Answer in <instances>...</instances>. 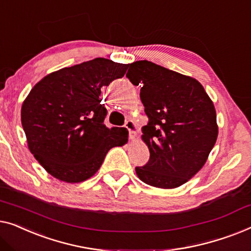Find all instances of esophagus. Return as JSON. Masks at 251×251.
<instances>
[{"instance_id": "1", "label": "esophagus", "mask_w": 251, "mask_h": 251, "mask_svg": "<svg viewBox=\"0 0 251 251\" xmlns=\"http://www.w3.org/2000/svg\"><path fill=\"white\" fill-rule=\"evenodd\" d=\"M125 127L127 129H128V132H129V139H134V135H135V133H136V125H135V123H134L133 121H127L126 123H125Z\"/></svg>"}]
</instances>
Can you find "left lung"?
Masks as SVG:
<instances>
[{
	"label": "left lung",
	"instance_id": "left-lung-1",
	"mask_svg": "<svg viewBox=\"0 0 251 251\" xmlns=\"http://www.w3.org/2000/svg\"><path fill=\"white\" fill-rule=\"evenodd\" d=\"M127 78L141 84L140 98L148 116L142 140L150 159L135 172L141 181L175 189L192 178L216 143V110L203 86L190 76L156 63H130Z\"/></svg>",
	"mask_w": 251,
	"mask_h": 251
}]
</instances>
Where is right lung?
<instances>
[{
    "label": "right lung",
    "mask_w": 251,
    "mask_h": 251,
    "mask_svg": "<svg viewBox=\"0 0 251 251\" xmlns=\"http://www.w3.org/2000/svg\"><path fill=\"white\" fill-rule=\"evenodd\" d=\"M129 65L95 58L43 77L21 107L28 149L53 177L79 183L92 177L114 147L127 143L126 128L103 124L101 87L122 78Z\"/></svg>",
    "instance_id": "obj_1"
}]
</instances>
